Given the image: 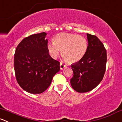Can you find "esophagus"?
<instances>
[{"mask_svg":"<svg viewBox=\"0 0 122 122\" xmlns=\"http://www.w3.org/2000/svg\"><path fill=\"white\" fill-rule=\"evenodd\" d=\"M66 67H67V66H66V65L62 63V62H61V63H60V69L63 70L64 68H66Z\"/></svg>","mask_w":122,"mask_h":122,"instance_id":"obj_1","label":"esophagus"}]
</instances>
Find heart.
<instances>
[{
  "label": "heart",
  "instance_id": "b5f03b06",
  "mask_svg": "<svg viewBox=\"0 0 122 122\" xmlns=\"http://www.w3.org/2000/svg\"><path fill=\"white\" fill-rule=\"evenodd\" d=\"M88 42L84 36L67 33L55 36L53 42L47 45L52 58H56L61 50L63 58L70 64L80 61L86 54Z\"/></svg>",
  "mask_w": 122,
  "mask_h": 122
}]
</instances>
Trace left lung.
I'll return each mask as SVG.
<instances>
[{"instance_id":"8db88e82","label":"left lung","mask_w":122,"mask_h":122,"mask_svg":"<svg viewBox=\"0 0 122 122\" xmlns=\"http://www.w3.org/2000/svg\"><path fill=\"white\" fill-rule=\"evenodd\" d=\"M88 48L84 57L71 66L72 87L77 92H87L102 81L107 63V51L103 43L94 35L87 33Z\"/></svg>"}]
</instances>
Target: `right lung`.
Instances as JSON below:
<instances>
[{"instance_id":"1","label":"right lung","mask_w":122,"mask_h":122,"mask_svg":"<svg viewBox=\"0 0 122 122\" xmlns=\"http://www.w3.org/2000/svg\"><path fill=\"white\" fill-rule=\"evenodd\" d=\"M46 35L43 32L25 37L15 50L14 70L16 81L30 94H39L46 91L60 70V62L49 54Z\"/></svg>"}]
</instances>
